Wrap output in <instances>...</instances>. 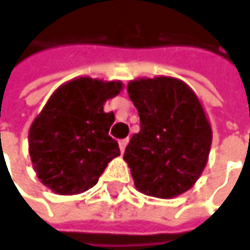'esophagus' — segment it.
<instances>
[{
	"mask_svg": "<svg viewBox=\"0 0 250 250\" xmlns=\"http://www.w3.org/2000/svg\"><path fill=\"white\" fill-rule=\"evenodd\" d=\"M127 143H128V139H122V140L119 142V147H120V151H122V153H123V151L125 150Z\"/></svg>",
	"mask_w": 250,
	"mask_h": 250,
	"instance_id": "obj_1",
	"label": "esophagus"
}]
</instances>
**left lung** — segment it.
<instances>
[{
  "label": "left lung",
  "mask_w": 250,
  "mask_h": 250,
  "mask_svg": "<svg viewBox=\"0 0 250 250\" xmlns=\"http://www.w3.org/2000/svg\"><path fill=\"white\" fill-rule=\"evenodd\" d=\"M127 93L140 117V131L123 156L136 189L159 199L188 192L205 170L212 146L200 100L185 81L166 76L131 80Z\"/></svg>",
  "instance_id": "obj_1"
}]
</instances>
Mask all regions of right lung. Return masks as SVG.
Here are the masks:
<instances>
[{
	"instance_id": "obj_1",
	"label": "right lung",
	"mask_w": 250,
	"mask_h": 250,
	"mask_svg": "<svg viewBox=\"0 0 250 250\" xmlns=\"http://www.w3.org/2000/svg\"><path fill=\"white\" fill-rule=\"evenodd\" d=\"M123 90L122 81L77 77L50 96L28 131V151L40 182L56 194L91 189L120 148L108 130L114 114L104 103Z\"/></svg>"
}]
</instances>
